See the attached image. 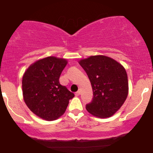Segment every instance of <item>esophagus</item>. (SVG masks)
Listing matches in <instances>:
<instances>
[{"instance_id": "34e87169", "label": "esophagus", "mask_w": 153, "mask_h": 153, "mask_svg": "<svg viewBox=\"0 0 153 153\" xmlns=\"http://www.w3.org/2000/svg\"><path fill=\"white\" fill-rule=\"evenodd\" d=\"M75 96H78L80 94H81V91H80V90H78V91H77L76 93H75Z\"/></svg>"}]
</instances>
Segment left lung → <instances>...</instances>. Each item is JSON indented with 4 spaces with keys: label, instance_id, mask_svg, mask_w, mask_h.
<instances>
[{
    "label": "left lung",
    "instance_id": "left-lung-1",
    "mask_svg": "<svg viewBox=\"0 0 153 153\" xmlns=\"http://www.w3.org/2000/svg\"><path fill=\"white\" fill-rule=\"evenodd\" d=\"M91 83L93 100L86 109L93 116L110 117L121 108L128 93L125 68L111 57L90 56L79 61Z\"/></svg>",
    "mask_w": 153,
    "mask_h": 153
}]
</instances>
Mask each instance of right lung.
Listing matches in <instances>:
<instances>
[{"mask_svg":"<svg viewBox=\"0 0 153 153\" xmlns=\"http://www.w3.org/2000/svg\"><path fill=\"white\" fill-rule=\"evenodd\" d=\"M67 64L66 59L48 57L28 67L22 78L25 104L36 116L48 121L62 116L75 96L59 82L60 74Z\"/></svg>","mask_w":153,"mask_h":153,"instance_id":"add662e5","label":"right lung"}]
</instances>
